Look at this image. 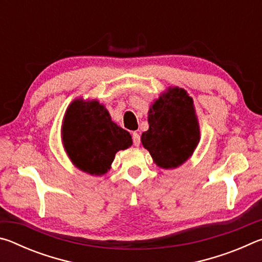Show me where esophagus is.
I'll return each mask as SVG.
<instances>
[{
  "mask_svg": "<svg viewBox=\"0 0 262 262\" xmlns=\"http://www.w3.org/2000/svg\"><path fill=\"white\" fill-rule=\"evenodd\" d=\"M132 137H133V143H134L135 147H140V144H141V137H140L139 133H133Z\"/></svg>",
  "mask_w": 262,
  "mask_h": 262,
  "instance_id": "esophagus-1",
  "label": "esophagus"
}]
</instances>
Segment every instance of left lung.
I'll use <instances>...</instances> for the list:
<instances>
[{"label":"left lung","instance_id":"1","mask_svg":"<svg viewBox=\"0 0 262 262\" xmlns=\"http://www.w3.org/2000/svg\"><path fill=\"white\" fill-rule=\"evenodd\" d=\"M149 129L141 136L155 163L173 168L189 158L200 140L193 99L184 89L170 88L149 110Z\"/></svg>","mask_w":262,"mask_h":262}]
</instances>
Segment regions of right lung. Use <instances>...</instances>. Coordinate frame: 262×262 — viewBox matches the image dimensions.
Returning a JSON list of instances; mask_svg holds the SVG:
<instances>
[{"mask_svg":"<svg viewBox=\"0 0 262 262\" xmlns=\"http://www.w3.org/2000/svg\"><path fill=\"white\" fill-rule=\"evenodd\" d=\"M62 139L69 158L79 170L101 176L119 150L132 145V136L115 125L98 101L75 100L66 113Z\"/></svg>","mask_w":262,"mask_h":262,"instance_id":"1","label":"right lung"}]
</instances>
